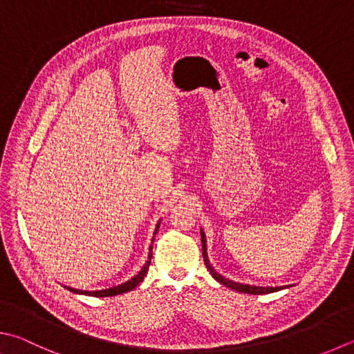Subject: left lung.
<instances>
[{"label":"left lung","mask_w":354,"mask_h":354,"mask_svg":"<svg viewBox=\"0 0 354 354\" xmlns=\"http://www.w3.org/2000/svg\"><path fill=\"white\" fill-rule=\"evenodd\" d=\"M201 243H203V259L205 263V268L209 269V272L212 274V277H214L216 281H220L221 285L227 286L230 289H234V291H239V292H246V294H254V295H259V294H269V292H275V291H280V289H283V286H275V288H263V286H252V285H243V283H235L232 280H227L224 279L223 275L218 274L214 268H212L210 261L207 259V246H205V235L204 232H201ZM286 288V286H285Z\"/></svg>","instance_id":"obj_1"}]
</instances>
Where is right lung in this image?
Instances as JSON below:
<instances>
[{
    "instance_id": "right-lung-1",
    "label": "right lung",
    "mask_w": 354,
    "mask_h": 354,
    "mask_svg": "<svg viewBox=\"0 0 354 354\" xmlns=\"http://www.w3.org/2000/svg\"><path fill=\"white\" fill-rule=\"evenodd\" d=\"M159 229V224L156 226V230H155V235L158 232ZM151 248H150V254H149V260H147L145 266L140 269V271L138 272V275H134V277L131 280L125 281V283H122L119 286H114V288H108V289H104V291H80V289H74V288H68L69 291L73 292H77V294H86V295H93V297H111V295H118V294H124V292H128V291H133L134 288H136L140 281L144 280L147 271H149V266L151 263Z\"/></svg>"
}]
</instances>
